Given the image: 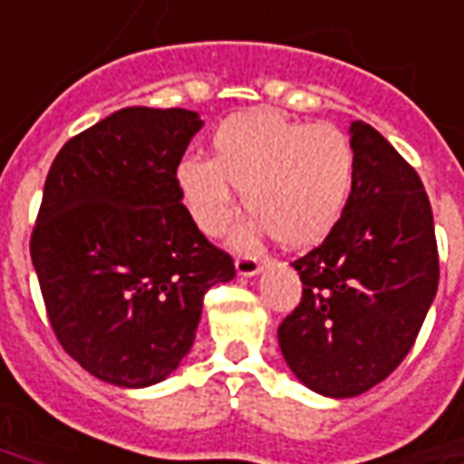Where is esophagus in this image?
Listing matches in <instances>:
<instances>
[{
  "label": "esophagus",
  "instance_id": "34e87169",
  "mask_svg": "<svg viewBox=\"0 0 464 464\" xmlns=\"http://www.w3.org/2000/svg\"><path fill=\"white\" fill-rule=\"evenodd\" d=\"M260 267H263V257L260 256H253V253H240L238 257H236V270H238V275H257L260 272Z\"/></svg>",
  "mask_w": 464,
  "mask_h": 464
}]
</instances>
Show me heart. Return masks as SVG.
I'll return each instance as SVG.
<instances>
[{"instance_id":"b5f03b06","label":"heart","mask_w":464,"mask_h":464,"mask_svg":"<svg viewBox=\"0 0 464 464\" xmlns=\"http://www.w3.org/2000/svg\"><path fill=\"white\" fill-rule=\"evenodd\" d=\"M214 158L185 155L175 179L201 231L221 236L238 214L233 187L282 246L304 247L338 224L355 182V150L331 123L292 121L277 111L226 119L211 140Z\"/></svg>"}]
</instances>
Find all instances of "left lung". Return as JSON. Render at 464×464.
<instances>
[{"mask_svg": "<svg viewBox=\"0 0 464 464\" xmlns=\"http://www.w3.org/2000/svg\"><path fill=\"white\" fill-rule=\"evenodd\" d=\"M355 182L324 243L296 257L302 302L277 328L292 372L358 397L394 372L438 289V243L419 172L370 123L350 126Z\"/></svg>", "mask_w": 464, "mask_h": 464, "instance_id": "8db88e82", "label": "left lung"}]
</instances>
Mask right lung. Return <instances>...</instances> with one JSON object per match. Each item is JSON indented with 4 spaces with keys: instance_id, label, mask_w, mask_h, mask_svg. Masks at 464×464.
<instances>
[{
    "instance_id": "obj_1",
    "label": "right lung",
    "mask_w": 464,
    "mask_h": 464,
    "mask_svg": "<svg viewBox=\"0 0 464 464\" xmlns=\"http://www.w3.org/2000/svg\"><path fill=\"white\" fill-rule=\"evenodd\" d=\"M197 111L129 106L60 148L31 233L45 314L67 355L116 387L165 380L233 257L197 228L175 169Z\"/></svg>"
}]
</instances>
